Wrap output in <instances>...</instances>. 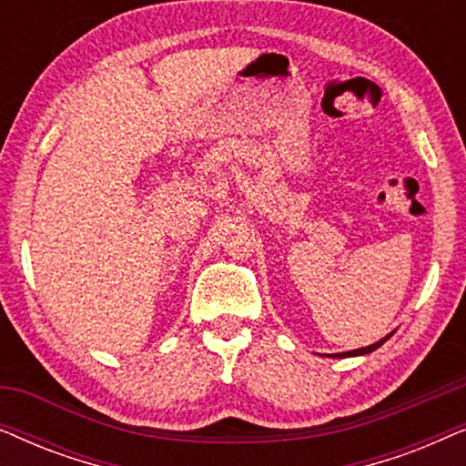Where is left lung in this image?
Listing matches in <instances>:
<instances>
[{"mask_svg": "<svg viewBox=\"0 0 466 466\" xmlns=\"http://www.w3.org/2000/svg\"><path fill=\"white\" fill-rule=\"evenodd\" d=\"M390 335H392V333H390ZM390 335H388V337H390ZM388 337H384V339H380V341H375L373 346H367V348H360V350H352V352H341V354H337V356H341V359H343V356H359V354H369V352H373V350H378V348L381 346V343L388 341ZM333 356H335V354H333Z\"/></svg>", "mask_w": 466, "mask_h": 466, "instance_id": "1", "label": "left lung"}]
</instances>
